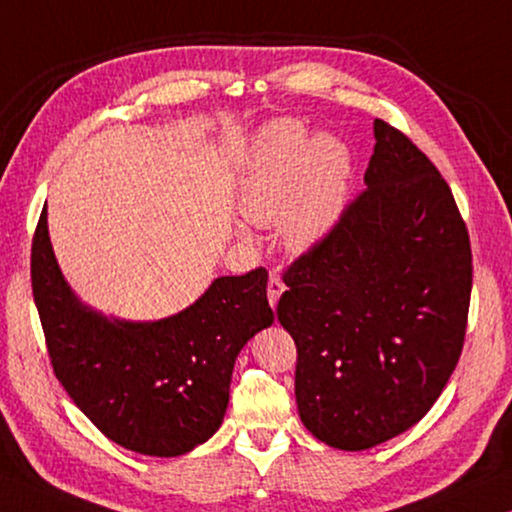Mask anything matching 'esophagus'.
I'll return each instance as SVG.
<instances>
[{"instance_id": "esophagus-1", "label": "esophagus", "mask_w": 512, "mask_h": 512, "mask_svg": "<svg viewBox=\"0 0 512 512\" xmlns=\"http://www.w3.org/2000/svg\"><path fill=\"white\" fill-rule=\"evenodd\" d=\"M282 291H284L282 277L277 275V273H271V277H268V289H266V293H268V302H271L273 309L277 307V300H280Z\"/></svg>"}]
</instances>
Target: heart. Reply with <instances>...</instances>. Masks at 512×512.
<instances>
[{"label": "heart", "instance_id": "1", "mask_svg": "<svg viewBox=\"0 0 512 512\" xmlns=\"http://www.w3.org/2000/svg\"><path fill=\"white\" fill-rule=\"evenodd\" d=\"M350 178L348 144L329 133L309 140L300 121L282 119L257 137L241 173L237 205L250 223H280L291 250H307L339 223Z\"/></svg>", "mask_w": 512, "mask_h": 512}]
</instances>
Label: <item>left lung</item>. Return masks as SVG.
<instances>
[{
	"label": "left lung",
	"mask_w": 512,
	"mask_h": 512,
	"mask_svg": "<svg viewBox=\"0 0 512 512\" xmlns=\"http://www.w3.org/2000/svg\"><path fill=\"white\" fill-rule=\"evenodd\" d=\"M366 189L284 273L277 320L298 348L296 402L325 445L361 452L420 422L461 357L472 250L452 189L375 119Z\"/></svg>",
	"instance_id": "1"
}]
</instances>
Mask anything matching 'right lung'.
Returning a JSON list of instances; mask_svg holds the SVG:
<instances>
[{
    "label": "right lung",
    "instance_id": "add662e5",
    "mask_svg": "<svg viewBox=\"0 0 512 512\" xmlns=\"http://www.w3.org/2000/svg\"><path fill=\"white\" fill-rule=\"evenodd\" d=\"M266 268L216 277L201 298L151 323L83 305L60 273L42 210L31 284L51 366L74 404L112 443L171 458L221 427L241 348L273 323Z\"/></svg>",
    "mask_w": 512,
    "mask_h": 512
}]
</instances>
